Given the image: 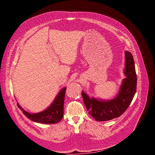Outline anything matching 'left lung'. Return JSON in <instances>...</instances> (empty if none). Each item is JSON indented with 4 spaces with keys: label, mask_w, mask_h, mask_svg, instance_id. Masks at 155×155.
<instances>
[{
    "label": "left lung",
    "mask_w": 155,
    "mask_h": 155,
    "mask_svg": "<svg viewBox=\"0 0 155 155\" xmlns=\"http://www.w3.org/2000/svg\"><path fill=\"white\" fill-rule=\"evenodd\" d=\"M124 78L118 93L113 99L104 100L90 97L82 91L81 95L89 115L96 121L110 120L120 116L127 110L137 91V74L133 55L128 51H125Z\"/></svg>",
    "instance_id": "8db88e82"
}]
</instances>
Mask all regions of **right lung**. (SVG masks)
Instances as JSON below:
<instances>
[{
    "label": "right lung",
    "instance_id": "add662e5",
    "mask_svg": "<svg viewBox=\"0 0 155 155\" xmlns=\"http://www.w3.org/2000/svg\"><path fill=\"white\" fill-rule=\"evenodd\" d=\"M67 87L63 88L55 97L54 101L47 109L38 113H30L25 110L17 103V106L22 110L28 118L30 120L40 124H54L61 120L63 117L64 100Z\"/></svg>",
    "mask_w": 155,
    "mask_h": 155
}]
</instances>
